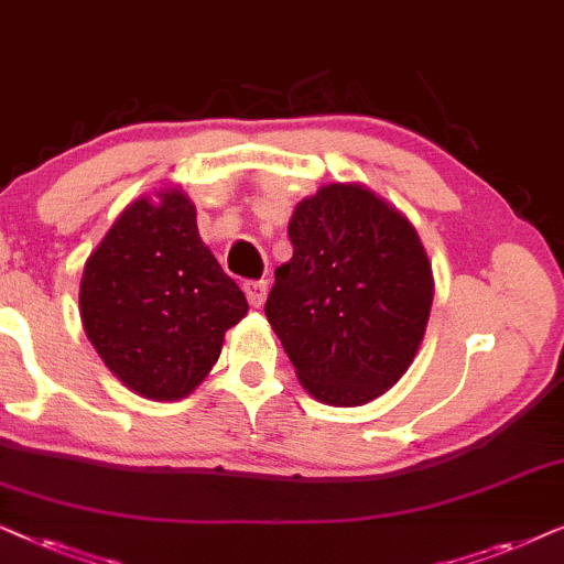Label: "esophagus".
<instances>
[{
    "label": "esophagus",
    "instance_id": "esophagus-1",
    "mask_svg": "<svg viewBox=\"0 0 564 564\" xmlns=\"http://www.w3.org/2000/svg\"><path fill=\"white\" fill-rule=\"evenodd\" d=\"M245 296H247V302H250V306L260 310V306L265 304L268 283L265 281H247L245 283Z\"/></svg>",
    "mask_w": 564,
    "mask_h": 564
}]
</instances>
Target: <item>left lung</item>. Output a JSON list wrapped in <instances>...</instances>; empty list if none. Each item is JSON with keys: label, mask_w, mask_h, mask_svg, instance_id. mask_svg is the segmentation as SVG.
Returning a JSON list of instances; mask_svg holds the SVG:
<instances>
[{"label": "left lung", "mask_w": 564, "mask_h": 564, "mask_svg": "<svg viewBox=\"0 0 564 564\" xmlns=\"http://www.w3.org/2000/svg\"><path fill=\"white\" fill-rule=\"evenodd\" d=\"M265 317L314 400L358 408L402 379L423 343L433 270L408 216L360 183H329L289 221Z\"/></svg>", "instance_id": "1"}]
</instances>
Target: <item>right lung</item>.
Here are the masks:
<instances>
[{
    "label": "right lung",
    "instance_id": "add662e5",
    "mask_svg": "<svg viewBox=\"0 0 564 564\" xmlns=\"http://www.w3.org/2000/svg\"><path fill=\"white\" fill-rule=\"evenodd\" d=\"M247 310L180 187L126 206L82 273L89 343L126 387L156 402L183 400L208 377Z\"/></svg>",
    "mask_w": 564,
    "mask_h": 564
}]
</instances>
